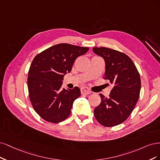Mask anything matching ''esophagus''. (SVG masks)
Masks as SVG:
<instances>
[{"mask_svg": "<svg viewBox=\"0 0 160 160\" xmlns=\"http://www.w3.org/2000/svg\"><path fill=\"white\" fill-rule=\"evenodd\" d=\"M92 93V92L89 90V88H88L86 87H84L82 88L81 89V94H83V95H88V94H90Z\"/></svg>", "mask_w": 160, "mask_h": 160, "instance_id": "1", "label": "esophagus"}]
</instances>
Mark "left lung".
<instances>
[{
    "label": "left lung",
    "mask_w": 160,
    "mask_h": 160,
    "mask_svg": "<svg viewBox=\"0 0 160 160\" xmlns=\"http://www.w3.org/2000/svg\"><path fill=\"white\" fill-rule=\"evenodd\" d=\"M93 51L105 60L104 79L114 85L108 98L100 94L101 102L94 109L95 118L105 127L119 125L132 114L140 97V74L124 53L106 47H94Z\"/></svg>",
    "instance_id": "obj_1"
}]
</instances>
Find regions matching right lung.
I'll use <instances>...</instances> for the list:
<instances>
[{
	"label": "right lung",
	"mask_w": 160,
	"mask_h": 160,
	"mask_svg": "<svg viewBox=\"0 0 160 160\" xmlns=\"http://www.w3.org/2000/svg\"><path fill=\"white\" fill-rule=\"evenodd\" d=\"M88 50V47L61 43L46 49L33 59L28 74L29 98L43 120L56 123L70 116L73 103L81 93L77 86L62 90V80L76 59Z\"/></svg>",
	"instance_id": "1"
}]
</instances>
